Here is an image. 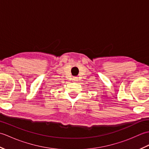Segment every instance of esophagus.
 Masks as SVG:
<instances>
[{
	"label": "esophagus",
	"mask_w": 149,
	"mask_h": 149,
	"mask_svg": "<svg viewBox=\"0 0 149 149\" xmlns=\"http://www.w3.org/2000/svg\"><path fill=\"white\" fill-rule=\"evenodd\" d=\"M73 81H78L77 77H74V79H73Z\"/></svg>",
	"instance_id": "obj_1"
}]
</instances>
